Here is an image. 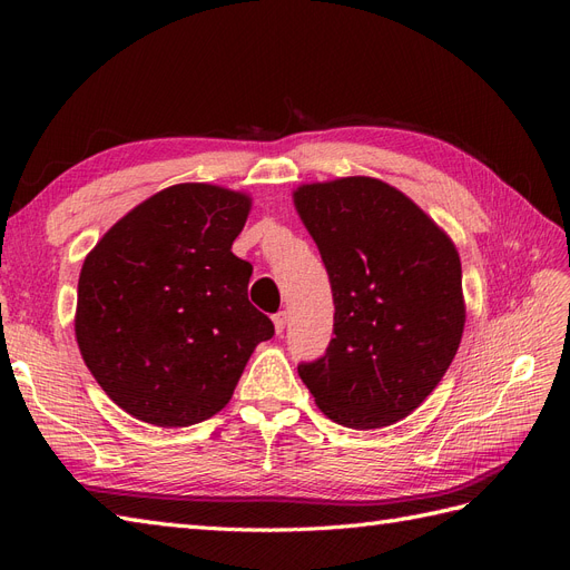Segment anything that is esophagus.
Masks as SVG:
<instances>
[{"mask_svg": "<svg viewBox=\"0 0 570 570\" xmlns=\"http://www.w3.org/2000/svg\"><path fill=\"white\" fill-rule=\"evenodd\" d=\"M273 325H275V333L283 335L285 325H287V314H285V312H278V314H275V316H273Z\"/></svg>", "mask_w": 570, "mask_h": 570, "instance_id": "esophagus-1", "label": "esophagus"}]
</instances>
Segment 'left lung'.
Returning <instances> with one entry per match:
<instances>
[{"label":"left lung","instance_id":"obj_1","mask_svg":"<svg viewBox=\"0 0 570 570\" xmlns=\"http://www.w3.org/2000/svg\"><path fill=\"white\" fill-rule=\"evenodd\" d=\"M335 304V337L299 377L327 419L371 430L406 419L438 387L465 323L461 262L400 189L366 176L295 189Z\"/></svg>","mask_w":570,"mask_h":570}]
</instances>
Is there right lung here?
<instances>
[{
    "label": "right lung",
    "instance_id": "right-lung-1",
    "mask_svg": "<svg viewBox=\"0 0 570 570\" xmlns=\"http://www.w3.org/2000/svg\"><path fill=\"white\" fill-rule=\"evenodd\" d=\"M252 199L180 183L137 204L85 256L76 340L85 366L137 421L185 428L230 402L273 323L247 299L230 247Z\"/></svg>",
    "mask_w": 570,
    "mask_h": 570
}]
</instances>
